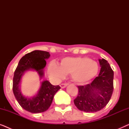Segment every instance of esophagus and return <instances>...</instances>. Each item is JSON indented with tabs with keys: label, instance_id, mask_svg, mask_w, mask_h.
Here are the masks:
<instances>
[{
	"label": "esophagus",
	"instance_id": "esophagus-1",
	"mask_svg": "<svg viewBox=\"0 0 129 129\" xmlns=\"http://www.w3.org/2000/svg\"><path fill=\"white\" fill-rule=\"evenodd\" d=\"M68 85V83H62L60 84V87H61V88L63 89V88L66 87Z\"/></svg>",
	"mask_w": 129,
	"mask_h": 129
}]
</instances>
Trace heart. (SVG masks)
I'll return each instance as SVG.
<instances>
[{
  "mask_svg": "<svg viewBox=\"0 0 129 129\" xmlns=\"http://www.w3.org/2000/svg\"><path fill=\"white\" fill-rule=\"evenodd\" d=\"M99 71L98 63L88 57H67L61 60L60 66L51 62L48 72L56 80H60L65 74H71L74 82L79 84L86 83L96 76Z\"/></svg>",
  "mask_w": 129,
  "mask_h": 129,
  "instance_id": "1",
  "label": "heart"
}]
</instances>
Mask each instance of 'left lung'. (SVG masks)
<instances>
[{
  "instance_id": "obj_1",
  "label": "left lung",
  "mask_w": 129,
  "mask_h": 129,
  "mask_svg": "<svg viewBox=\"0 0 129 129\" xmlns=\"http://www.w3.org/2000/svg\"><path fill=\"white\" fill-rule=\"evenodd\" d=\"M99 75L90 84L77 86L79 93L74 100L77 108L86 112H96L109 103L113 91L114 73L105 59L99 60Z\"/></svg>"
}]
</instances>
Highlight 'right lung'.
<instances>
[{"mask_svg":"<svg viewBox=\"0 0 129 129\" xmlns=\"http://www.w3.org/2000/svg\"><path fill=\"white\" fill-rule=\"evenodd\" d=\"M50 56L49 52L34 50L26 54L20 60L16 69L13 79V91L16 99L24 110L33 113L46 111L50 106L54 94L60 89L59 85L53 86L49 81L42 82L37 94L31 98L25 97L22 94L20 83L22 76L27 70H33L38 72L42 79L44 76L43 69L46 65V59Z\"/></svg>","mask_w":129,"mask_h":129,"instance_id":"1","label":"right lung"}]
</instances>
